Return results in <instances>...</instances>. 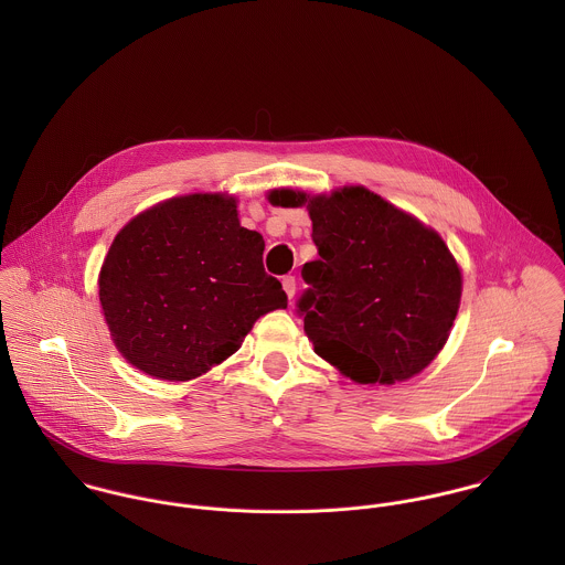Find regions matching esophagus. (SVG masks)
Segmentation results:
<instances>
[{
	"instance_id": "34e87169",
	"label": "esophagus",
	"mask_w": 565,
	"mask_h": 565,
	"mask_svg": "<svg viewBox=\"0 0 565 565\" xmlns=\"http://www.w3.org/2000/svg\"><path fill=\"white\" fill-rule=\"evenodd\" d=\"M282 289H285V294L289 296V300L296 296V276H285L282 278Z\"/></svg>"
}]
</instances>
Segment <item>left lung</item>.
Listing matches in <instances>:
<instances>
[{
  "label": "left lung",
  "instance_id": "1",
  "mask_svg": "<svg viewBox=\"0 0 565 565\" xmlns=\"http://www.w3.org/2000/svg\"><path fill=\"white\" fill-rule=\"evenodd\" d=\"M269 200L309 202L320 258L305 263L296 307L316 352L363 385L422 372L461 300V271L441 237L363 186L328 198L280 189Z\"/></svg>",
  "mask_w": 565,
  "mask_h": 565
}]
</instances>
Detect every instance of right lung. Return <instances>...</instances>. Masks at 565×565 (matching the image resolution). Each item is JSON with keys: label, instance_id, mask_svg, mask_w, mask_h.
<instances>
[{"label": "right lung", "instance_id": "1", "mask_svg": "<svg viewBox=\"0 0 565 565\" xmlns=\"http://www.w3.org/2000/svg\"><path fill=\"white\" fill-rule=\"evenodd\" d=\"M263 249V237L239 224L233 198H173L135 217L99 271L119 352L162 381H191L235 354L260 316L287 309Z\"/></svg>", "mask_w": 565, "mask_h": 565}]
</instances>
